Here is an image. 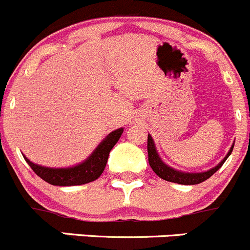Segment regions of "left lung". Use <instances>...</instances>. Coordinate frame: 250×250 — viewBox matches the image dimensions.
I'll return each mask as SVG.
<instances>
[{
    "instance_id": "8db88e82",
    "label": "left lung",
    "mask_w": 250,
    "mask_h": 250,
    "mask_svg": "<svg viewBox=\"0 0 250 250\" xmlns=\"http://www.w3.org/2000/svg\"><path fill=\"white\" fill-rule=\"evenodd\" d=\"M234 143L232 145V147L229 148V153H227L226 157L219 163L215 167L208 170V171L204 172H182L179 171V170H175L172 167H170L169 165L165 164L162 159H160L159 154L157 152V148H155L154 141H153L152 136L148 133V141H147V149H148V162H149L150 167L153 169V171L160 177V179L165 180V181L175 182V184L180 185H197L201 184V182L208 180L212 174L217 171L220 167H222L226 159L229 158V155L232 153V149H233Z\"/></svg>"
}]
</instances>
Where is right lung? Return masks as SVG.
Wrapping results in <instances>:
<instances>
[{
  "label": "right lung",
  "instance_id": "add662e5",
  "mask_svg": "<svg viewBox=\"0 0 250 250\" xmlns=\"http://www.w3.org/2000/svg\"><path fill=\"white\" fill-rule=\"evenodd\" d=\"M123 131L124 128L120 127L110 132L85 162L80 163L75 167H59V169L46 167L42 165L34 164L25 155L23 157L38 176H40L42 180L53 186H76V185L88 184V182L97 180L102 175L103 170L107 165L110 150L119 141Z\"/></svg>",
  "mask_w": 250,
  "mask_h": 250
}]
</instances>
